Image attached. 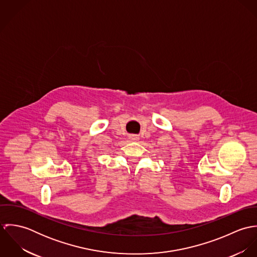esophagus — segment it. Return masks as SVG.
Listing matches in <instances>:
<instances>
[{"label": "esophagus", "mask_w": 257, "mask_h": 257, "mask_svg": "<svg viewBox=\"0 0 257 257\" xmlns=\"http://www.w3.org/2000/svg\"><path fill=\"white\" fill-rule=\"evenodd\" d=\"M130 139H131L132 141H138V140H139V138H138L137 136H131Z\"/></svg>", "instance_id": "34e87169"}]
</instances>
